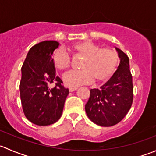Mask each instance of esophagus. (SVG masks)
Listing matches in <instances>:
<instances>
[{"instance_id": "obj_1", "label": "esophagus", "mask_w": 156, "mask_h": 156, "mask_svg": "<svg viewBox=\"0 0 156 156\" xmlns=\"http://www.w3.org/2000/svg\"><path fill=\"white\" fill-rule=\"evenodd\" d=\"M78 89V87H69V91L70 92H72V91H75Z\"/></svg>"}]
</instances>
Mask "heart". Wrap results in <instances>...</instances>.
Wrapping results in <instances>:
<instances>
[{
	"instance_id": "1",
	"label": "heart",
	"mask_w": 156,
	"mask_h": 156,
	"mask_svg": "<svg viewBox=\"0 0 156 156\" xmlns=\"http://www.w3.org/2000/svg\"><path fill=\"white\" fill-rule=\"evenodd\" d=\"M69 50L76 56L83 58L80 69L64 77V81L69 86H79L106 82L113 75L119 63V53L114 49L103 48L89 41L74 44ZM53 66L60 72L70 68L71 58L62 49H58L52 57Z\"/></svg>"
}]
</instances>
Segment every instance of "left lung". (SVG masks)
Returning <instances> with one entry per match:
<instances>
[{
  "label": "left lung",
  "instance_id": "left-lung-1",
  "mask_svg": "<svg viewBox=\"0 0 156 156\" xmlns=\"http://www.w3.org/2000/svg\"><path fill=\"white\" fill-rule=\"evenodd\" d=\"M121 59L118 69L100 89H91L85 105L88 118L94 123L110 127L120 122L133 103V80L128 56L115 48Z\"/></svg>",
  "mask_w": 156,
  "mask_h": 156
}]
</instances>
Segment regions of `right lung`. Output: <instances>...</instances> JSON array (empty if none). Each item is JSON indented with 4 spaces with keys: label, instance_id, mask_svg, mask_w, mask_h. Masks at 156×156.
Returning a JSON list of instances; mask_svg holds the SVG:
<instances>
[{
    "label": "right lung",
    "instance_id": "1",
    "mask_svg": "<svg viewBox=\"0 0 156 156\" xmlns=\"http://www.w3.org/2000/svg\"><path fill=\"white\" fill-rule=\"evenodd\" d=\"M59 44L44 41L29 50L22 66L20 98L23 112L28 120L39 126L57 122L62 115L69 91L56 76L52 56ZM55 83L50 89L49 85Z\"/></svg>",
    "mask_w": 156,
    "mask_h": 156
}]
</instances>
